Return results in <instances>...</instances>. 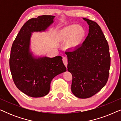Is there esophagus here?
<instances>
[{"instance_id":"34e87169","label":"esophagus","mask_w":121,"mask_h":121,"mask_svg":"<svg viewBox=\"0 0 121 121\" xmlns=\"http://www.w3.org/2000/svg\"><path fill=\"white\" fill-rule=\"evenodd\" d=\"M63 63L66 67H67L68 65V59L67 57H64L63 58Z\"/></svg>"}]
</instances>
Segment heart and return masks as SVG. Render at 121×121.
Returning <instances> with one entry per match:
<instances>
[{
  "label": "heart",
  "instance_id": "obj_1",
  "mask_svg": "<svg viewBox=\"0 0 121 121\" xmlns=\"http://www.w3.org/2000/svg\"><path fill=\"white\" fill-rule=\"evenodd\" d=\"M86 35V31L78 25L73 24L64 27L59 31L58 36L61 39L68 41L67 47L74 49L82 43Z\"/></svg>",
  "mask_w": 121,
  "mask_h": 121
}]
</instances>
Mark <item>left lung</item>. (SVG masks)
Returning a JSON list of instances; mask_svg holds the SVG:
<instances>
[{
	"instance_id": "left-lung-1",
	"label": "left lung",
	"mask_w": 121,
	"mask_h": 121,
	"mask_svg": "<svg viewBox=\"0 0 121 121\" xmlns=\"http://www.w3.org/2000/svg\"><path fill=\"white\" fill-rule=\"evenodd\" d=\"M89 25L82 45L65 52L68 71L72 75L71 90L75 96L86 99L105 86L108 79L111 57L107 41L98 24L83 18Z\"/></svg>"
}]
</instances>
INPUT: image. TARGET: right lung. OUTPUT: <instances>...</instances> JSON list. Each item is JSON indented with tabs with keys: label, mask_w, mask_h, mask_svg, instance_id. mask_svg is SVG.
<instances>
[{
	"label": "right lung",
	"mask_w": 121,
	"mask_h": 121,
	"mask_svg": "<svg viewBox=\"0 0 121 121\" xmlns=\"http://www.w3.org/2000/svg\"><path fill=\"white\" fill-rule=\"evenodd\" d=\"M55 16L42 15L25 23L13 42L9 59L11 75L16 87L26 95L40 97L47 95L51 81L67 71L62 57L34 58L30 51L31 32L44 31Z\"/></svg>",
	"instance_id": "right-lung-1"
}]
</instances>
